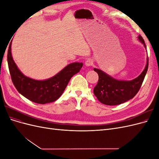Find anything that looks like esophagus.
I'll return each mask as SVG.
<instances>
[{
    "mask_svg": "<svg viewBox=\"0 0 159 159\" xmlns=\"http://www.w3.org/2000/svg\"><path fill=\"white\" fill-rule=\"evenodd\" d=\"M92 64H93V61H92V60H91V59H88L87 60L85 61V65L87 67H89Z\"/></svg>",
    "mask_w": 159,
    "mask_h": 159,
    "instance_id": "34e87169",
    "label": "esophagus"
}]
</instances>
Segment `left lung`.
Segmentation results:
<instances>
[{"label":"left lung","instance_id":"1","mask_svg":"<svg viewBox=\"0 0 159 159\" xmlns=\"http://www.w3.org/2000/svg\"><path fill=\"white\" fill-rule=\"evenodd\" d=\"M139 42L146 48L143 38L139 35ZM147 64L142 73L137 78L130 81L119 80L113 78L103 71L94 68L99 75V80L93 89L94 95L99 102L107 105H116L127 102L133 99L138 93L148 70V59L147 58Z\"/></svg>","mask_w":159,"mask_h":159}]
</instances>
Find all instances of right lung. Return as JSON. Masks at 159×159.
<instances>
[{"label":"right lung","mask_w":159,"mask_h":159,"mask_svg":"<svg viewBox=\"0 0 159 159\" xmlns=\"http://www.w3.org/2000/svg\"><path fill=\"white\" fill-rule=\"evenodd\" d=\"M11 44L12 43L8 48L7 61L12 83L24 97L36 103L55 102L63 93L72 76L78 73L83 66V63L74 62L49 79H32L24 75L18 68L12 56Z\"/></svg>","instance_id":"add662e5"}]
</instances>
